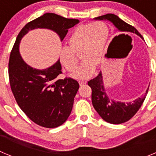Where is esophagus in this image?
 <instances>
[{
    "label": "esophagus",
    "instance_id": "obj_1",
    "mask_svg": "<svg viewBox=\"0 0 156 156\" xmlns=\"http://www.w3.org/2000/svg\"><path fill=\"white\" fill-rule=\"evenodd\" d=\"M78 82H79V85H81H81H84L86 84V81H79Z\"/></svg>",
    "mask_w": 156,
    "mask_h": 156
}]
</instances>
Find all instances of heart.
I'll return each mask as SVG.
<instances>
[{
  "label": "heart",
  "instance_id": "b5f03b06",
  "mask_svg": "<svg viewBox=\"0 0 156 156\" xmlns=\"http://www.w3.org/2000/svg\"><path fill=\"white\" fill-rule=\"evenodd\" d=\"M109 35L106 24L99 21L78 26L68 39L69 48L64 47L61 50V64L67 71L74 72L78 66L76 54L81 53V58L85 61L73 76L81 79L90 77L95 66L102 61Z\"/></svg>",
  "mask_w": 156,
  "mask_h": 156
}]
</instances>
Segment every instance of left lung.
Listing matches in <instances>:
<instances>
[{
    "mask_svg": "<svg viewBox=\"0 0 156 156\" xmlns=\"http://www.w3.org/2000/svg\"><path fill=\"white\" fill-rule=\"evenodd\" d=\"M95 19L108 20L111 22L121 33H136L142 38V36L134 26L123 22L117 15L106 14L97 17ZM88 85L92 88V102L95 109L105 121L113 124L125 123L132 118L141 108L148 91V88L146 92L141 98L135 99L133 102L124 103L116 102L106 95L101 71L95 78L88 81Z\"/></svg>",
    "mask_w": 156,
    "mask_h": 156,
    "instance_id": "1",
    "label": "left lung"
}]
</instances>
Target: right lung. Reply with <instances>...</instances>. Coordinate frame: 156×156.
<instances>
[{
	"instance_id": "add662e5",
	"label": "right lung",
	"mask_w": 156,
	"mask_h": 156,
	"mask_svg": "<svg viewBox=\"0 0 156 156\" xmlns=\"http://www.w3.org/2000/svg\"><path fill=\"white\" fill-rule=\"evenodd\" d=\"M78 22V19H66L54 13L44 14L22 28L11 51L8 76L12 93L22 111L41 127L54 128L67 120L72 110L79 84L68 77L57 79L62 74L60 61L44 70L35 69L28 65L19 54V43L29 30L38 28L54 31L62 41L68 29Z\"/></svg>"
}]
</instances>
